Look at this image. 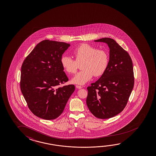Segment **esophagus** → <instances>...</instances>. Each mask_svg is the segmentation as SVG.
<instances>
[{
    "mask_svg": "<svg viewBox=\"0 0 156 156\" xmlns=\"http://www.w3.org/2000/svg\"><path fill=\"white\" fill-rule=\"evenodd\" d=\"M76 87H77V89H82V87L79 86V85H76Z\"/></svg>",
    "mask_w": 156,
    "mask_h": 156,
    "instance_id": "1",
    "label": "esophagus"
}]
</instances>
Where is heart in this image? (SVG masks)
<instances>
[{
	"mask_svg": "<svg viewBox=\"0 0 156 156\" xmlns=\"http://www.w3.org/2000/svg\"><path fill=\"white\" fill-rule=\"evenodd\" d=\"M75 58L64 55L61 59V64L64 71L69 74L77 71L78 65L81 64V71L72 79L74 84L84 85L92 79L94 75L99 77L104 74L109 64L107 52L88 44H82L72 52Z\"/></svg>",
	"mask_w": 156,
	"mask_h": 156,
	"instance_id": "b5f03b06",
	"label": "heart"
}]
</instances>
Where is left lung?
<instances>
[{
  "label": "left lung",
  "instance_id": "1",
  "mask_svg": "<svg viewBox=\"0 0 156 156\" xmlns=\"http://www.w3.org/2000/svg\"><path fill=\"white\" fill-rule=\"evenodd\" d=\"M107 44L109 60L107 69L96 82L87 87V105L95 117L109 119L121 112L134 87L133 63L127 52L112 38H100Z\"/></svg>",
  "mask_w": 156,
  "mask_h": 156
}]
</instances>
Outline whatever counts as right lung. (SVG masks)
<instances>
[{"mask_svg": "<svg viewBox=\"0 0 156 156\" xmlns=\"http://www.w3.org/2000/svg\"><path fill=\"white\" fill-rule=\"evenodd\" d=\"M69 44L46 40L36 45L21 67V91L29 109L38 118H58L71 94L74 85L60 87L69 80L61 64Z\"/></svg>", "mask_w": 156, "mask_h": 156, "instance_id": "add662e5", "label": "right lung"}]
</instances>
